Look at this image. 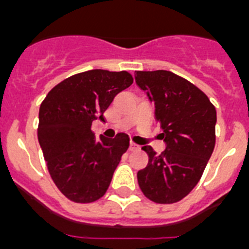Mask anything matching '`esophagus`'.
I'll list each match as a JSON object with an SVG mask.
<instances>
[{"instance_id":"esophagus-1","label":"esophagus","mask_w":249,"mask_h":249,"mask_svg":"<svg viewBox=\"0 0 249 249\" xmlns=\"http://www.w3.org/2000/svg\"><path fill=\"white\" fill-rule=\"evenodd\" d=\"M129 151L131 152H137L140 151V146L136 143H133V142H131V144H129Z\"/></svg>"}]
</instances>
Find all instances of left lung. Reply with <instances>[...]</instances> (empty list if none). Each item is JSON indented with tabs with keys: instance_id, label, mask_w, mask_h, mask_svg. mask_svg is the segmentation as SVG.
<instances>
[{
	"instance_id": "left-lung-1",
	"label": "left lung",
	"mask_w": 249,
	"mask_h": 249,
	"mask_svg": "<svg viewBox=\"0 0 249 249\" xmlns=\"http://www.w3.org/2000/svg\"><path fill=\"white\" fill-rule=\"evenodd\" d=\"M136 83L155 105L166 149L157 155L142 147L148 164L137 173L138 184L156 203L184 198L201 179L215 143L214 106L195 85L164 70L136 71Z\"/></svg>"
}]
</instances>
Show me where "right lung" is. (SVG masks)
I'll use <instances>...</instances> for the list:
<instances>
[{"mask_svg":"<svg viewBox=\"0 0 249 249\" xmlns=\"http://www.w3.org/2000/svg\"><path fill=\"white\" fill-rule=\"evenodd\" d=\"M132 83L126 71L91 70L54 86L41 103L39 146L54 184L68 199L89 203L108 188L129 138H96L92 122L103 120L114 96Z\"/></svg>","mask_w":249,"mask_h":249,"instance_id":"add662e5","label":"right lung"}]
</instances>
